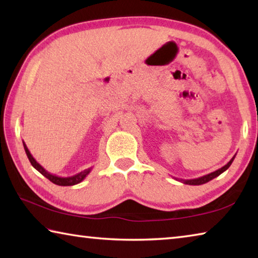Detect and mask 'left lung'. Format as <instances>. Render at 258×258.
I'll return each mask as SVG.
<instances>
[{
    "instance_id": "left-lung-1",
    "label": "left lung",
    "mask_w": 258,
    "mask_h": 258,
    "mask_svg": "<svg viewBox=\"0 0 258 258\" xmlns=\"http://www.w3.org/2000/svg\"><path fill=\"white\" fill-rule=\"evenodd\" d=\"M234 157H235V155L232 157V158H231V160L229 161L228 164L223 166V167H221L220 169H217V171H215V172L209 173V174H207V175L200 176V177H198V178H192V180H182V178H180V180H178V178H176V177H175V178H176L177 181H181L182 183H184V184H189V185H200V184H205V183L209 182L211 180H213V178L217 177L218 175H221L222 173L225 172L226 169H228V168L230 167L231 164H232Z\"/></svg>"
}]
</instances>
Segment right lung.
<instances>
[{"mask_svg":"<svg viewBox=\"0 0 258 258\" xmlns=\"http://www.w3.org/2000/svg\"><path fill=\"white\" fill-rule=\"evenodd\" d=\"M23 145H24V149L26 151V155H27L28 159H29L30 164H32L33 167L35 169H37V171L40 172L43 176H45L47 180H50L52 183H54V184H56V185H61V186L75 185V184H77V183H81L87 175H89L90 172L92 171V167H90V168L84 169V171H82L80 173L75 174V175L67 176V177L58 176V175H55V174H52L50 172H47L46 169L43 167L42 165L38 164L37 161H36V159H35L34 157L32 156V154H30V151L28 150V148H27V146H26V143L24 141H23Z\"/></svg>","mask_w":258,"mask_h":258,"instance_id":"right-lung-1","label":"right lung"}]
</instances>
